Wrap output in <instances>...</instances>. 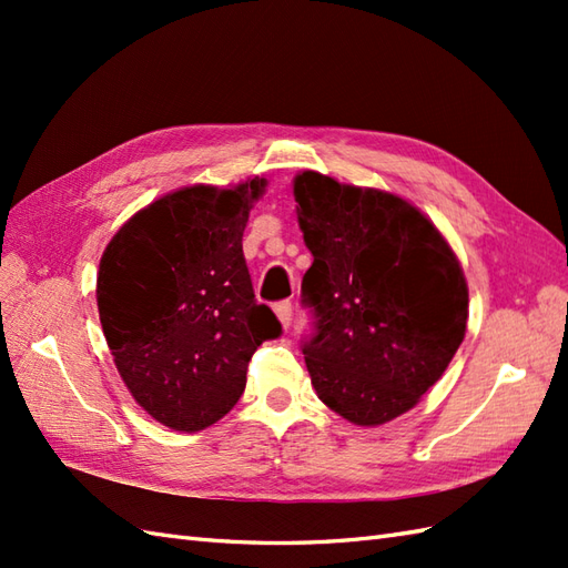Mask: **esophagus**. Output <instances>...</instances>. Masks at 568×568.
Listing matches in <instances>:
<instances>
[{"label":"esophagus","mask_w":568,"mask_h":568,"mask_svg":"<svg viewBox=\"0 0 568 568\" xmlns=\"http://www.w3.org/2000/svg\"><path fill=\"white\" fill-rule=\"evenodd\" d=\"M273 310H275V315H277V320H281L283 327L285 329L291 327V322H293V303H291V300H281V303L273 305Z\"/></svg>","instance_id":"esophagus-1"}]
</instances>
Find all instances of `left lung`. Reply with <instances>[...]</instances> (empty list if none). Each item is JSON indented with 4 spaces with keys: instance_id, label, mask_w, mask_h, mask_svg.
I'll return each mask as SVG.
<instances>
[{
    "instance_id": "1",
    "label": "left lung",
    "mask_w": 568,
    "mask_h": 568,
    "mask_svg": "<svg viewBox=\"0 0 568 568\" xmlns=\"http://www.w3.org/2000/svg\"><path fill=\"white\" fill-rule=\"evenodd\" d=\"M297 220L312 251L303 339L312 385L354 425H383L415 407L464 342L462 265L425 214L381 190L295 178Z\"/></svg>"
}]
</instances>
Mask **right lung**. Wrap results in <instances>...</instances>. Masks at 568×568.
<instances>
[{
  "instance_id": "1",
  "label": "right lung",
  "mask_w": 568,
  "mask_h": 568,
  "mask_svg": "<svg viewBox=\"0 0 568 568\" xmlns=\"http://www.w3.org/2000/svg\"><path fill=\"white\" fill-rule=\"evenodd\" d=\"M263 185L171 192L131 216L100 261V322L119 376L171 429L224 417L246 388L253 352L283 334L253 295L241 246Z\"/></svg>"
}]
</instances>
